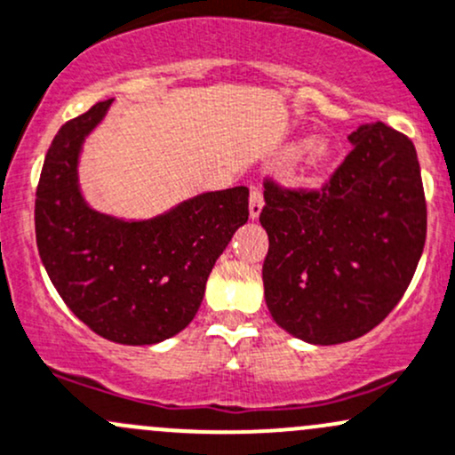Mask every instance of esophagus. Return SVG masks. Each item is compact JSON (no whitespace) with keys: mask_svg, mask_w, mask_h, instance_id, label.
<instances>
[{"mask_svg":"<svg viewBox=\"0 0 455 455\" xmlns=\"http://www.w3.org/2000/svg\"><path fill=\"white\" fill-rule=\"evenodd\" d=\"M251 220L259 218L261 209H264V194H261L259 188H252L251 189Z\"/></svg>","mask_w":455,"mask_h":455,"instance_id":"obj_1","label":"esophagus"}]
</instances>
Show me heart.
<instances>
[{
	"mask_svg": "<svg viewBox=\"0 0 455 455\" xmlns=\"http://www.w3.org/2000/svg\"><path fill=\"white\" fill-rule=\"evenodd\" d=\"M333 146L329 140H312L305 143L299 161H296V174L299 179H312L324 165L331 161Z\"/></svg>",
	"mask_w": 455,
	"mask_h": 455,
	"instance_id": "b5f03b06",
	"label": "heart"
}]
</instances>
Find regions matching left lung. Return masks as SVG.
Wrapping results in <instances>:
<instances>
[{
  "label": "left lung",
  "instance_id": "8db88e82",
  "mask_svg": "<svg viewBox=\"0 0 455 455\" xmlns=\"http://www.w3.org/2000/svg\"><path fill=\"white\" fill-rule=\"evenodd\" d=\"M348 141L353 150L320 191L264 185L266 305L281 329L312 344L375 329L408 290L425 246L414 143L381 122Z\"/></svg>",
  "mask_w": 455,
  "mask_h": 455
}]
</instances>
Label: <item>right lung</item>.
Listing matches in <instances>:
<instances>
[{
    "label": "right lung",
    "instance_id": "obj_1",
    "mask_svg": "<svg viewBox=\"0 0 455 455\" xmlns=\"http://www.w3.org/2000/svg\"><path fill=\"white\" fill-rule=\"evenodd\" d=\"M113 100L67 122L45 155L35 227L60 299L98 336L156 344L194 320L215 259L248 220V188L204 191L150 220L95 212L78 183L87 135Z\"/></svg>",
    "mask_w": 455,
    "mask_h": 455
}]
</instances>
